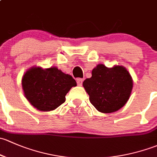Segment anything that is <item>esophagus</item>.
<instances>
[{"instance_id": "obj_1", "label": "esophagus", "mask_w": 157, "mask_h": 157, "mask_svg": "<svg viewBox=\"0 0 157 157\" xmlns=\"http://www.w3.org/2000/svg\"><path fill=\"white\" fill-rule=\"evenodd\" d=\"M77 82V85H78V86H82V83H83V78H77L76 80Z\"/></svg>"}]
</instances>
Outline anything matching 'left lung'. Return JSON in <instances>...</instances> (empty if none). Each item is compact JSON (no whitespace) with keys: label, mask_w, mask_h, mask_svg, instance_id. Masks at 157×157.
I'll return each instance as SVG.
<instances>
[{"label":"left lung","mask_w":157,"mask_h":157,"mask_svg":"<svg viewBox=\"0 0 157 157\" xmlns=\"http://www.w3.org/2000/svg\"><path fill=\"white\" fill-rule=\"evenodd\" d=\"M91 75L84 81L83 87L97 110L103 113H114L127 103L133 88V79L126 68H108L98 64Z\"/></svg>","instance_id":"obj_1"}]
</instances>
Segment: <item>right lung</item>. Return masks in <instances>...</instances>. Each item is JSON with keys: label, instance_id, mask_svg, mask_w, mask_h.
I'll use <instances>...</instances> for the list:
<instances>
[{"label": "right lung", "instance_id": "right-lung-1", "mask_svg": "<svg viewBox=\"0 0 157 157\" xmlns=\"http://www.w3.org/2000/svg\"><path fill=\"white\" fill-rule=\"evenodd\" d=\"M75 80L56 67L43 69L32 67L22 78V86L25 98L32 106L43 112L56 109L66 101V95Z\"/></svg>", "mask_w": 157, "mask_h": 157}]
</instances>
